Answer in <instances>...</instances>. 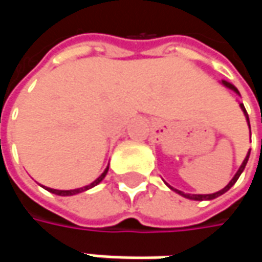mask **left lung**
Segmentation results:
<instances>
[{
    "label": "left lung",
    "instance_id": "1",
    "mask_svg": "<svg viewBox=\"0 0 262 262\" xmlns=\"http://www.w3.org/2000/svg\"><path fill=\"white\" fill-rule=\"evenodd\" d=\"M223 84H225V86H226V87H229V89H232V90H235L236 93H239V92H237L236 87L232 86L230 83H227V81H223ZM241 107H242L244 114H245V116H247L248 124H249V118H248V114H247V109H245V106L241 103ZM249 128H251V126H249ZM248 159H249V153H248V156L245 157V160H244L242 166L239 167V170H237V172H236V175L233 176V179H232V181H230V182H229V184H227V185L225 186V188H223L222 191H219V192H214V194H207V195H192V194H184V192H181V191H178V189H173V188H172V189H173V191H176L178 194L184 195V196H185V198H189V200H196V201H203V200H213V198H216V196L222 195V194H225L226 191H229V189H230L232 186L235 185V182H236V181H237V178L241 176V173H242V170H244V169H245V166H247Z\"/></svg>",
    "mask_w": 262,
    "mask_h": 262
}]
</instances>
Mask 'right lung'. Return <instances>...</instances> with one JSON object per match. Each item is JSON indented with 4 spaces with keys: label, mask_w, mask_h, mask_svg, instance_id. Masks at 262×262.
<instances>
[{
    "label": "right lung",
    "mask_w": 262,
    "mask_h": 262,
    "mask_svg": "<svg viewBox=\"0 0 262 262\" xmlns=\"http://www.w3.org/2000/svg\"><path fill=\"white\" fill-rule=\"evenodd\" d=\"M107 169L109 167H106L105 169V172L102 173V175L99 176L97 179H96L95 182H92L90 185H87L84 186V188H77V189H70V191H61V189H52V188H46L49 192H52V194H56V195H74V194H78V192H83V191H86V189H90V188H93L95 185H97L103 178L106 176V173H107Z\"/></svg>",
    "instance_id": "obj_1"
}]
</instances>
